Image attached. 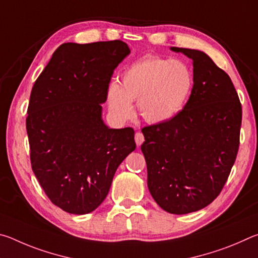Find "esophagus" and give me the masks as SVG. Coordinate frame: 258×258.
Instances as JSON below:
<instances>
[{"instance_id": "34e87169", "label": "esophagus", "mask_w": 258, "mask_h": 258, "mask_svg": "<svg viewBox=\"0 0 258 258\" xmlns=\"http://www.w3.org/2000/svg\"><path fill=\"white\" fill-rule=\"evenodd\" d=\"M143 141H145V137H143V134L141 132L135 133V142H137V146L138 147L141 146Z\"/></svg>"}]
</instances>
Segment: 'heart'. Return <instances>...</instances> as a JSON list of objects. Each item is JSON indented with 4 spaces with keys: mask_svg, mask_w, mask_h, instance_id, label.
Listing matches in <instances>:
<instances>
[{
    "mask_svg": "<svg viewBox=\"0 0 258 258\" xmlns=\"http://www.w3.org/2000/svg\"><path fill=\"white\" fill-rule=\"evenodd\" d=\"M194 86L190 68L178 60L149 55L131 64L121 75L120 86L108 87L110 111L120 119L132 115V102L150 124L165 123L184 107Z\"/></svg>",
    "mask_w": 258,
    "mask_h": 258,
    "instance_id": "b5f03b06",
    "label": "heart"
}]
</instances>
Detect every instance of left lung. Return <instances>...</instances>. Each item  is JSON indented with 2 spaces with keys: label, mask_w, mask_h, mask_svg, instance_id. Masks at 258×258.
<instances>
[{
  "label": "left lung",
  "mask_w": 258,
  "mask_h": 258,
  "mask_svg": "<svg viewBox=\"0 0 258 258\" xmlns=\"http://www.w3.org/2000/svg\"><path fill=\"white\" fill-rule=\"evenodd\" d=\"M171 49L194 61V87L174 118L142 128L141 150L152 198L182 215L221 194L237 158L242 109L231 78L206 53Z\"/></svg>",
  "instance_id": "8db88e82"
}]
</instances>
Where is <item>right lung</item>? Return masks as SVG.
<instances>
[{"instance_id":"obj_1","label":"right lung","mask_w":258,"mask_h":258,"mask_svg":"<svg viewBox=\"0 0 258 258\" xmlns=\"http://www.w3.org/2000/svg\"><path fill=\"white\" fill-rule=\"evenodd\" d=\"M130 52L119 40L63 43L34 83L26 118L30 164L52 204L67 213L98 208L137 147L132 127L109 128L101 118L113 71Z\"/></svg>"}]
</instances>
